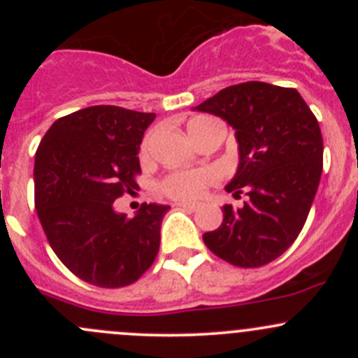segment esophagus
Listing matches in <instances>:
<instances>
[{
    "instance_id": "1",
    "label": "esophagus",
    "mask_w": 358,
    "mask_h": 358,
    "mask_svg": "<svg viewBox=\"0 0 358 358\" xmlns=\"http://www.w3.org/2000/svg\"><path fill=\"white\" fill-rule=\"evenodd\" d=\"M178 208L187 209V211H197L199 209V204H194V202H178Z\"/></svg>"
}]
</instances>
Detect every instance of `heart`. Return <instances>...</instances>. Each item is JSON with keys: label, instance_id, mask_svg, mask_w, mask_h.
I'll list each match as a JSON object with an SVG mask.
<instances>
[{"label": "heart", "instance_id": "1", "mask_svg": "<svg viewBox=\"0 0 358 358\" xmlns=\"http://www.w3.org/2000/svg\"><path fill=\"white\" fill-rule=\"evenodd\" d=\"M204 121V117H196L189 122L194 124V122ZM147 147H149V142L143 143V152H147ZM218 180V173L211 168L197 169V171H180L169 175L164 182L161 183L162 192L168 194L169 197L178 201H194L199 199V197L204 194V190L208 189L211 183H215Z\"/></svg>", "mask_w": 358, "mask_h": 358}]
</instances>
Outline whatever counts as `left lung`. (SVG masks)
I'll use <instances>...</instances> for the list:
<instances>
[{"label":"left lung","mask_w":358,"mask_h":358,"mask_svg":"<svg viewBox=\"0 0 358 358\" xmlns=\"http://www.w3.org/2000/svg\"><path fill=\"white\" fill-rule=\"evenodd\" d=\"M194 110L236 129L239 162L225 190L249 197L243 208L223 206L222 225L202 241L236 266L266 265L294 243L319 189V122L294 88L262 81L229 86Z\"/></svg>","instance_id":"obj_1"}]
</instances>
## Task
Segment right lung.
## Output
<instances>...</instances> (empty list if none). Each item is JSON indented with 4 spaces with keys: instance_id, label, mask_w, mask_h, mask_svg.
<instances>
[{
    "instance_id": "1",
    "label": "right lung",
    "mask_w": 358,
    "mask_h": 358,
    "mask_svg": "<svg viewBox=\"0 0 358 358\" xmlns=\"http://www.w3.org/2000/svg\"><path fill=\"white\" fill-rule=\"evenodd\" d=\"M152 112L93 106L57 119L34 157L38 218L60 262L99 287L135 282L154 263L169 206L133 216L114 201L136 189L140 143Z\"/></svg>"
}]
</instances>
